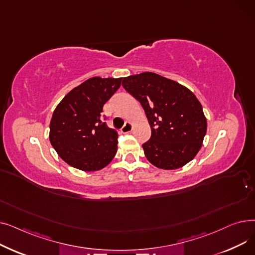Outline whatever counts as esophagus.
Wrapping results in <instances>:
<instances>
[{
  "label": "esophagus",
  "mask_w": 255,
  "mask_h": 255,
  "mask_svg": "<svg viewBox=\"0 0 255 255\" xmlns=\"http://www.w3.org/2000/svg\"><path fill=\"white\" fill-rule=\"evenodd\" d=\"M132 130V124L130 122H126L125 125L122 127V129H121V131H122L123 133H128Z\"/></svg>",
  "instance_id": "obj_1"
}]
</instances>
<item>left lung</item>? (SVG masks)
Returning a JSON list of instances; mask_svg holds the SVG:
<instances>
[{
  "label": "left lung",
  "mask_w": 255,
  "mask_h": 255,
  "mask_svg": "<svg viewBox=\"0 0 255 255\" xmlns=\"http://www.w3.org/2000/svg\"><path fill=\"white\" fill-rule=\"evenodd\" d=\"M122 86L139 101L150 123L151 138L142 144L146 159L162 169L191 161L207 132L203 106L194 94L153 72L124 77Z\"/></svg>",
  "instance_id": "obj_1"
}]
</instances>
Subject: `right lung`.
<instances>
[{
  "label": "right lung",
  "instance_id": "add662e5",
  "mask_svg": "<svg viewBox=\"0 0 255 255\" xmlns=\"http://www.w3.org/2000/svg\"><path fill=\"white\" fill-rule=\"evenodd\" d=\"M122 78L92 77L71 90L52 114L49 140L66 163L85 171L99 170L114 159L118 133L103 122V105Z\"/></svg>",
  "mask_w": 255,
  "mask_h": 255
}]
</instances>
